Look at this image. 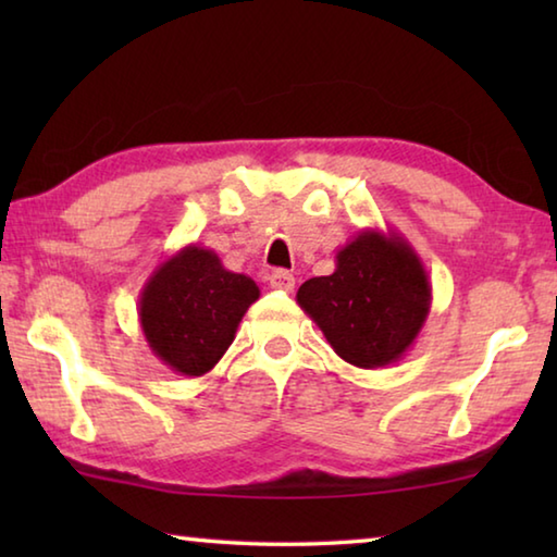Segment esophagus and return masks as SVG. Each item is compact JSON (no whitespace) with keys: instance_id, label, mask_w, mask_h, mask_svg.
Segmentation results:
<instances>
[{"instance_id":"obj_1","label":"esophagus","mask_w":557,"mask_h":557,"mask_svg":"<svg viewBox=\"0 0 557 557\" xmlns=\"http://www.w3.org/2000/svg\"><path fill=\"white\" fill-rule=\"evenodd\" d=\"M270 287L282 289V292H292V289H295V275H292V272H287V270H275L270 275Z\"/></svg>"}]
</instances>
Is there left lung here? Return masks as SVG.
Returning a JSON list of instances; mask_svg holds the SVG:
<instances>
[{
  "label": "left lung",
  "mask_w": 557,
  "mask_h": 557,
  "mask_svg": "<svg viewBox=\"0 0 557 557\" xmlns=\"http://www.w3.org/2000/svg\"><path fill=\"white\" fill-rule=\"evenodd\" d=\"M297 305L346 363L381 369L414 344L430 314L425 265L398 233L366 228L336 252V270L312 277Z\"/></svg>",
  "instance_id": "left-lung-1"
}]
</instances>
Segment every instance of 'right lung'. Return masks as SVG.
I'll list each match as a JSON object with an SVG mask.
<instances>
[{
	"mask_svg": "<svg viewBox=\"0 0 557 557\" xmlns=\"http://www.w3.org/2000/svg\"><path fill=\"white\" fill-rule=\"evenodd\" d=\"M260 297L256 282L223 268L201 245L159 265L139 295V324L152 354L174 373H209L228 351L240 319Z\"/></svg>",
	"mask_w": 557,
	"mask_h": 557,
	"instance_id": "1",
	"label": "right lung"
}]
</instances>
